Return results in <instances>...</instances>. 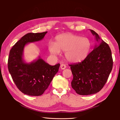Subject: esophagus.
<instances>
[{
  "label": "esophagus",
  "instance_id": "1",
  "mask_svg": "<svg viewBox=\"0 0 120 120\" xmlns=\"http://www.w3.org/2000/svg\"><path fill=\"white\" fill-rule=\"evenodd\" d=\"M66 68H67V66L64 64H62L60 65V68H61L62 70H64Z\"/></svg>",
  "mask_w": 120,
  "mask_h": 120
}]
</instances>
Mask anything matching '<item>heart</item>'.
I'll return each instance as SVG.
<instances>
[{"label":"heart","instance_id":"b5f03b06","mask_svg":"<svg viewBox=\"0 0 120 120\" xmlns=\"http://www.w3.org/2000/svg\"><path fill=\"white\" fill-rule=\"evenodd\" d=\"M91 42L87 38H82L71 33H64L55 38V43L50 42L48 49L51 54L57 56L60 51L65 52L68 61L78 63L82 61L89 55Z\"/></svg>","mask_w":120,"mask_h":120}]
</instances>
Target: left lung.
Returning <instances> with one entry per match:
<instances>
[{
  "mask_svg": "<svg viewBox=\"0 0 120 120\" xmlns=\"http://www.w3.org/2000/svg\"><path fill=\"white\" fill-rule=\"evenodd\" d=\"M90 30L98 44L82 61L70 65L73 75L72 87L81 95L98 92L107 81L113 66L109 45L94 30Z\"/></svg>",
  "mask_w": 120,
  "mask_h": 120,
  "instance_id": "left-lung-1",
  "label": "left lung"
}]
</instances>
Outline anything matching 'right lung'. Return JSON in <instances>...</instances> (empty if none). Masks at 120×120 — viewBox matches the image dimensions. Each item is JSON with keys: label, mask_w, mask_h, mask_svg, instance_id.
<instances>
[{"label": "right lung", "mask_w": 120, "mask_h": 120, "mask_svg": "<svg viewBox=\"0 0 120 120\" xmlns=\"http://www.w3.org/2000/svg\"><path fill=\"white\" fill-rule=\"evenodd\" d=\"M47 32L25 34L10 50L8 63L9 73L18 89L28 95L43 94L60 67L59 63L53 66L49 65L40 56L30 63H26L23 59L25 46L29 43L42 40Z\"/></svg>", "instance_id": "right-lung-1"}]
</instances>
